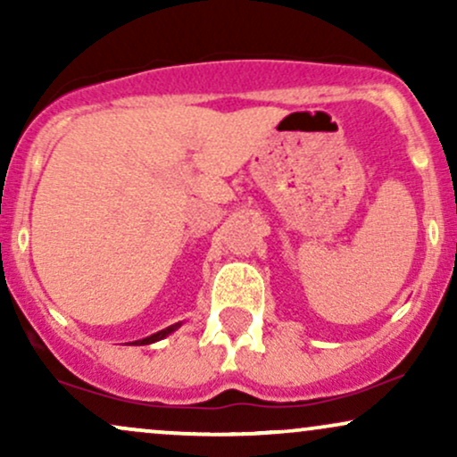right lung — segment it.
<instances>
[{
    "mask_svg": "<svg viewBox=\"0 0 457 457\" xmlns=\"http://www.w3.org/2000/svg\"><path fill=\"white\" fill-rule=\"evenodd\" d=\"M182 327V322H176V324H171V327H167V328H162V330H159V333H154V335H150V337H144V339H137V342H133L135 345H148V344H154V342H161V339H165L167 335H171L174 333V330H178Z\"/></svg>",
    "mask_w": 457,
    "mask_h": 457,
    "instance_id": "right-lung-1",
    "label": "right lung"
}]
</instances>
